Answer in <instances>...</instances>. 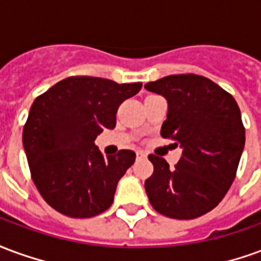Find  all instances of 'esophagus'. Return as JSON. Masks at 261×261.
Wrapping results in <instances>:
<instances>
[{
    "mask_svg": "<svg viewBox=\"0 0 261 261\" xmlns=\"http://www.w3.org/2000/svg\"><path fill=\"white\" fill-rule=\"evenodd\" d=\"M136 155H137V159H144V158H147V153L144 152V151H137Z\"/></svg>",
    "mask_w": 261,
    "mask_h": 261,
    "instance_id": "esophagus-1",
    "label": "esophagus"
}]
</instances>
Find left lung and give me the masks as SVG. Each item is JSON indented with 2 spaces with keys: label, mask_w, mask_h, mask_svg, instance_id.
Listing matches in <instances>:
<instances>
[{
  "label": "left lung",
  "mask_w": 261,
  "mask_h": 261,
  "mask_svg": "<svg viewBox=\"0 0 261 261\" xmlns=\"http://www.w3.org/2000/svg\"><path fill=\"white\" fill-rule=\"evenodd\" d=\"M145 89L168 100L161 136L183 149L175 168L148 156L153 165L145 180L149 202L169 218H198L218 205L235 179L245 148L239 106L215 82L194 74L164 76Z\"/></svg>",
  "instance_id": "obj_1"
}]
</instances>
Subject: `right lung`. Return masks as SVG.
Segmentation results:
<instances>
[{"label": "right lung", "mask_w": 261, "mask_h": 261, "mask_svg": "<svg viewBox=\"0 0 261 261\" xmlns=\"http://www.w3.org/2000/svg\"><path fill=\"white\" fill-rule=\"evenodd\" d=\"M141 86L69 76L35 99L23 127V148L37 190L56 211L91 218L112 205L117 183L136 153L121 149L103 156L95 138L105 128H114L120 103Z\"/></svg>", "instance_id": "right-lung-1"}]
</instances>
